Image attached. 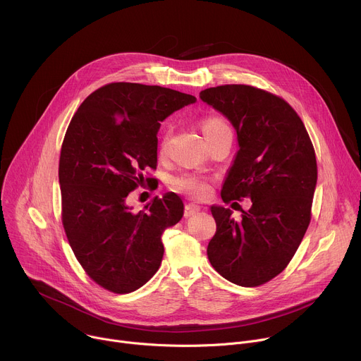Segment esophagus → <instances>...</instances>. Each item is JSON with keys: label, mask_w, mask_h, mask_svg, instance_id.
<instances>
[{"label": "esophagus", "mask_w": 361, "mask_h": 361, "mask_svg": "<svg viewBox=\"0 0 361 361\" xmlns=\"http://www.w3.org/2000/svg\"><path fill=\"white\" fill-rule=\"evenodd\" d=\"M201 210V207L198 204H192V202H188V204H185V209H184V216L185 217H191V216H194L195 213H198Z\"/></svg>", "instance_id": "34e87169"}]
</instances>
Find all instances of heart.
Wrapping results in <instances>:
<instances>
[{"mask_svg":"<svg viewBox=\"0 0 361 361\" xmlns=\"http://www.w3.org/2000/svg\"><path fill=\"white\" fill-rule=\"evenodd\" d=\"M201 128H202V133H204L205 137L216 134V133H220V131H224V130H228L227 124L221 118H217V117H210L207 120H204ZM166 142H167V135L164 137L163 148L166 147ZM174 185H176V188L187 191V192H190L191 195H195V197H204L205 194L209 192L207 184H205L202 180H200L197 177H192V176H181V177L174 178Z\"/></svg>","mask_w":361,"mask_h":361,"instance_id":"heart-1","label":"heart"}]
</instances>
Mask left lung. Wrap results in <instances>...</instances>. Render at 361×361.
<instances>
[{"label": "left lung", "instance_id": "8db88e82", "mask_svg": "<svg viewBox=\"0 0 361 361\" xmlns=\"http://www.w3.org/2000/svg\"><path fill=\"white\" fill-rule=\"evenodd\" d=\"M200 98L237 133L223 201L252 202L240 221L230 209L212 205L217 231L207 247L209 260L237 286L264 284L287 267L310 224L317 184L312 140L290 104L264 90L220 85L202 90Z\"/></svg>", "mask_w": 361, "mask_h": 361}]
</instances>
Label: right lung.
Here are the masks:
<instances>
[{
	"label": "right lung",
	"instance_id": "obj_1",
	"mask_svg": "<svg viewBox=\"0 0 361 361\" xmlns=\"http://www.w3.org/2000/svg\"><path fill=\"white\" fill-rule=\"evenodd\" d=\"M195 101L166 87L111 82L90 94L68 126L59 169L63 226L85 273L106 290L135 291L160 269L161 235L184 204L167 192L133 213L127 197L157 167L161 123Z\"/></svg>",
	"mask_w": 361,
	"mask_h": 361
}]
</instances>
